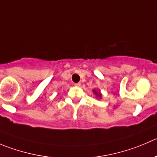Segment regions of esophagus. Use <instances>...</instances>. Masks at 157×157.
Returning a JSON list of instances; mask_svg holds the SVG:
<instances>
[{
	"label": "esophagus",
	"instance_id": "1",
	"mask_svg": "<svg viewBox=\"0 0 157 157\" xmlns=\"http://www.w3.org/2000/svg\"><path fill=\"white\" fill-rule=\"evenodd\" d=\"M75 86H77V87H79L81 86V82H78V83H75Z\"/></svg>",
	"mask_w": 157,
	"mask_h": 157
}]
</instances>
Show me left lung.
<instances>
[{"mask_svg":"<svg viewBox=\"0 0 157 157\" xmlns=\"http://www.w3.org/2000/svg\"><path fill=\"white\" fill-rule=\"evenodd\" d=\"M93 92L95 94V95H97V94H98V92H97L95 90H94ZM98 96H99L100 98H101V96H102V95H101V94H100V93H98Z\"/></svg>","mask_w":157,"mask_h":157,"instance_id":"obj_1","label":"left lung"}]
</instances>
